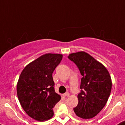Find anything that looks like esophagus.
I'll return each instance as SVG.
<instances>
[{"label": "esophagus", "instance_id": "esophagus-1", "mask_svg": "<svg viewBox=\"0 0 125 125\" xmlns=\"http://www.w3.org/2000/svg\"><path fill=\"white\" fill-rule=\"evenodd\" d=\"M64 96H65V97H67V96H68L70 95V94H69V93H68V92H66V93H64L63 95Z\"/></svg>", "mask_w": 125, "mask_h": 125}]
</instances>
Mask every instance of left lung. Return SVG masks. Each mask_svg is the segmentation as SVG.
<instances>
[{"label":"left lung","instance_id":"1","mask_svg":"<svg viewBox=\"0 0 125 125\" xmlns=\"http://www.w3.org/2000/svg\"><path fill=\"white\" fill-rule=\"evenodd\" d=\"M68 58L79 69L81 79L75 114L83 119L94 117L103 108L112 90V79L104 65L85 52L71 53Z\"/></svg>","mask_w":125,"mask_h":125}]
</instances>
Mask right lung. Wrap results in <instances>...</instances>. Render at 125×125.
I'll return each mask as SVG.
<instances>
[{
	"label": "right lung",
	"instance_id": "add662e5",
	"mask_svg": "<svg viewBox=\"0 0 125 125\" xmlns=\"http://www.w3.org/2000/svg\"><path fill=\"white\" fill-rule=\"evenodd\" d=\"M62 57V54L43 55L27 65L19 76L18 98L25 112L34 120L51 118L53 108L61 99L55 91L52 73Z\"/></svg>",
	"mask_w": 125,
	"mask_h": 125
}]
</instances>
